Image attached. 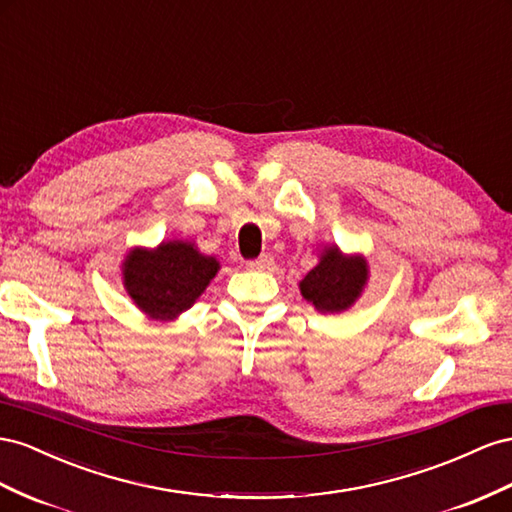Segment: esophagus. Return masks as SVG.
I'll return each mask as SVG.
<instances>
[{
	"label": "esophagus",
	"mask_w": 512,
	"mask_h": 512,
	"mask_svg": "<svg viewBox=\"0 0 512 512\" xmlns=\"http://www.w3.org/2000/svg\"><path fill=\"white\" fill-rule=\"evenodd\" d=\"M245 265H247V269H269L273 265V256L271 254H260L254 260H247Z\"/></svg>",
	"instance_id": "esophagus-1"
}]
</instances>
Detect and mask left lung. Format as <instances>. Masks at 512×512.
I'll list each match as a JSON object with an SVG mask.
<instances>
[{
	"mask_svg": "<svg viewBox=\"0 0 512 512\" xmlns=\"http://www.w3.org/2000/svg\"><path fill=\"white\" fill-rule=\"evenodd\" d=\"M368 278L366 260L353 256H342L338 247H327L306 278L301 280V295L306 297L316 310L340 312L347 310L362 293Z\"/></svg>",
	"mask_w": 512,
	"mask_h": 512,
	"instance_id": "1",
	"label": "left lung"
}]
</instances>
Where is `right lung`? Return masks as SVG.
I'll use <instances>...</instances> for the list:
<instances>
[{
    "label": "right lung",
    "instance_id": "1",
    "mask_svg": "<svg viewBox=\"0 0 512 512\" xmlns=\"http://www.w3.org/2000/svg\"><path fill=\"white\" fill-rule=\"evenodd\" d=\"M219 269L191 243H161L155 252L133 250L124 262V286L137 308L153 319H174L196 301Z\"/></svg>",
    "mask_w": 512,
    "mask_h": 512
}]
</instances>
